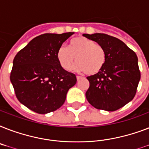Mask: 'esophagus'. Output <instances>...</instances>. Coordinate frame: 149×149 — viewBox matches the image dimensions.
<instances>
[{
  "label": "esophagus",
  "mask_w": 149,
  "mask_h": 149,
  "mask_svg": "<svg viewBox=\"0 0 149 149\" xmlns=\"http://www.w3.org/2000/svg\"><path fill=\"white\" fill-rule=\"evenodd\" d=\"M81 78H82V77H80V76H77V80H78V81H79V79H81Z\"/></svg>",
  "instance_id": "esophagus-1"
}]
</instances>
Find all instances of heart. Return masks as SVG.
Wrapping results in <instances>:
<instances>
[{
    "instance_id": "heart-1",
    "label": "heart",
    "mask_w": 149,
    "mask_h": 149,
    "mask_svg": "<svg viewBox=\"0 0 149 149\" xmlns=\"http://www.w3.org/2000/svg\"><path fill=\"white\" fill-rule=\"evenodd\" d=\"M75 69L85 72L89 76L99 73L106 63L107 55L104 48L92 39L79 36L70 41L69 47L62 45L57 51V58L65 70H70L73 63Z\"/></svg>"
}]
</instances>
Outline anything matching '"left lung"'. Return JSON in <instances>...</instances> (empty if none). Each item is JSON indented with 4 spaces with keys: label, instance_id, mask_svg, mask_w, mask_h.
Returning <instances> with one entry per match:
<instances>
[{
    "label": "left lung",
    "instance_id": "left-lung-1",
    "mask_svg": "<svg viewBox=\"0 0 149 149\" xmlns=\"http://www.w3.org/2000/svg\"><path fill=\"white\" fill-rule=\"evenodd\" d=\"M83 36L102 45L107 55L103 70L87 77L90 87L86 99L97 109L117 111L132 100L136 93L141 78L137 55L113 36L103 33Z\"/></svg>",
    "mask_w": 149,
    "mask_h": 149
}]
</instances>
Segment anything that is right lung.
Returning <instances> with one entry per match:
<instances>
[{"instance_id":"add662e5","label":"right lung","mask_w":149,"mask_h":149,"mask_svg":"<svg viewBox=\"0 0 149 149\" xmlns=\"http://www.w3.org/2000/svg\"><path fill=\"white\" fill-rule=\"evenodd\" d=\"M74 32L46 33L34 38L13 61L10 79L17 100L36 113L56 111L77 83L76 75L63 69L57 51Z\"/></svg>"}]
</instances>
